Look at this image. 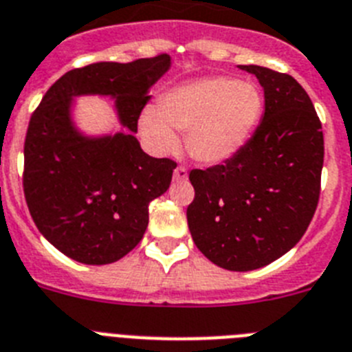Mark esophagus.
I'll return each instance as SVG.
<instances>
[{"label":"esophagus","instance_id":"obj_1","mask_svg":"<svg viewBox=\"0 0 352 352\" xmlns=\"http://www.w3.org/2000/svg\"><path fill=\"white\" fill-rule=\"evenodd\" d=\"M187 178H188V173L183 165H179V167L174 169V182H187Z\"/></svg>","mask_w":352,"mask_h":352}]
</instances>
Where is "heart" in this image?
Instances as JSON below:
<instances>
[{
  "label": "heart",
  "instance_id": "obj_1",
  "mask_svg": "<svg viewBox=\"0 0 352 352\" xmlns=\"http://www.w3.org/2000/svg\"><path fill=\"white\" fill-rule=\"evenodd\" d=\"M262 112L260 90L249 82L210 76L165 92L158 107L140 113L144 139L158 153L178 149V131H187V151L201 164H221L244 146Z\"/></svg>",
  "mask_w": 352,
  "mask_h": 352
}]
</instances>
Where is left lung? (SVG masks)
Listing matches in <instances>:
<instances>
[{"mask_svg":"<svg viewBox=\"0 0 352 352\" xmlns=\"http://www.w3.org/2000/svg\"><path fill=\"white\" fill-rule=\"evenodd\" d=\"M258 78L265 112L253 137L222 165L192 169L188 230L201 253L228 270L260 269L288 253L320 196L324 137L310 96L290 74L240 65Z\"/></svg>","mask_w":352,"mask_h":352,"instance_id":"1","label":"left lung"}]
</instances>
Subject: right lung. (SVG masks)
Returning a JSON list of instances; mask_svg holds the SVG:
<instances>
[{"label":"right lung","instance_id":"obj_1","mask_svg":"<svg viewBox=\"0 0 352 352\" xmlns=\"http://www.w3.org/2000/svg\"><path fill=\"white\" fill-rule=\"evenodd\" d=\"M169 67L170 56L158 55L73 69L50 87L33 112L25 140L26 205L38 231L65 256L104 265L142 240L149 203L169 188L176 162L146 155L133 133L149 89ZM87 94L113 97L131 131L80 134L70 104Z\"/></svg>","mask_w":352,"mask_h":352}]
</instances>
